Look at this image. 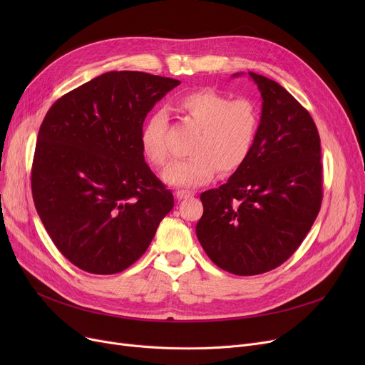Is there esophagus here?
Listing matches in <instances>:
<instances>
[{"mask_svg": "<svg viewBox=\"0 0 365 365\" xmlns=\"http://www.w3.org/2000/svg\"><path fill=\"white\" fill-rule=\"evenodd\" d=\"M194 190H189V189H179V190H176V197L179 198V200H186V198H190V197H194Z\"/></svg>", "mask_w": 365, "mask_h": 365, "instance_id": "1", "label": "esophagus"}]
</instances>
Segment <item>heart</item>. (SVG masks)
Returning a JSON list of instances; mask_svg holds the SVG:
<instances>
[{"mask_svg": "<svg viewBox=\"0 0 365 365\" xmlns=\"http://www.w3.org/2000/svg\"><path fill=\"white\" fill-rule=\"evenodd\" d=\"M176 108L200 128L190 143L192 157L164 171L163 179L168 185L198 186L212 180L217 170L232 175L247 163L260 125L259 108L252 99H229L223 93L202 88L180 96ZM167 134V115L152 112L142 125L140 146L153 167H165L171 158Z\"/></svg>", "mask_w": 365, "mask_h": 365, "instance_id": "heart-1", "label": "heart"}]
</instances>
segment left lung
<instances>
[{
    "instance_id": "left-lung-1",
    "label": "left lung",
    "mask_w": 365,
    "mask_h": 365,
    "mask_svg": "<svg viewBox=\"0 0 365 365\" xmlns=\"http://www.w3.org/2000/svg\"><path fill=\"white\" fill-rule=\"evenodd\" d=\"M250 76L263 99L253 152L225 185L201 194L204 213L197 223L212 262L244 277L290 259L322 201L321 143L309 112L278 83Z\"/></svg>"
}]
</instances>
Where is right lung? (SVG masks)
I'll use <instances>...</instances> for the list:
<instances>
[{
	"mask_svg": "<svg viewBox=\"0 0 365 365\" xmlns=\"http://www.w3.org/2000/svg\"><path fill=\"white\" fill-rule=\"evenodd\" d=\"M180 84L138 71L96 76L57 99L38 131L32 198L54 245L80 269L112 275L136 262L175 205L145 163L148 112Z\"/></svg>",
	"mask_w": 365,
	"mask_h": 365,
	"instance_id": "1",
	"label": "right lung"
}]
</instances>
